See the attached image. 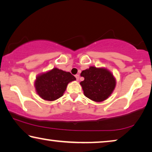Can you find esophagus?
I'll use <instances>...</instances> for the list:
<instances>
[{
  "label": "esophagus",
  "mask_w": 152,
  "mask_h": 152,
  "mask_svg": "<svg viewBox=\"0 0 152 152\" xmlns=\"http://www.w3.org/2000/svg\"><path fill=\"white\" fill-rule=\"evenodd\" d=\"M75 77H76V78L77 80H78L79 78H80V76H79V74H76V75L75 76Z\"/></svg>",
  "instance_id": "1"
}]
</instances>
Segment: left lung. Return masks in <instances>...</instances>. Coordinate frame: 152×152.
Here are the masks:
<instances>
[{"mask_svg": "<svg viewBox=\"0 0 152 152\" xmlns=\"http://www.w3.org/2000/svg\"><path fill=\"white\" fill-rule=\"evenodd\" d=\"M80 76L85 78L80 83L84 94L94 102L105 100L115 88V78L107 69L90 67L82 72Z\"/></svg>", "mask_w": 152, "mask_h": 152, "instance_id": "8db88e82", "label": "left lung"}]
</instances>
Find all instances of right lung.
I'll use <instances>...</instances> for the list:
<instances>
[{
	"instance_id": "add662e5",
	"label": "right lung",
	"mask_w": 152,
	"mask_h": 152,
	"mask_svg": "<svg viewBox=\"0 0 152 152\" xmlns=\"http://www.w3.org/2000/svg\"><path fill=\"white\" fill-rule=\"evenodd\" d=\"M75 80L76 78L70 72L55 67L47 73L37 76L35 88L40 97L51 102L61 97L66 91L67 84Z\"/></svg>"
}]
</instances>
